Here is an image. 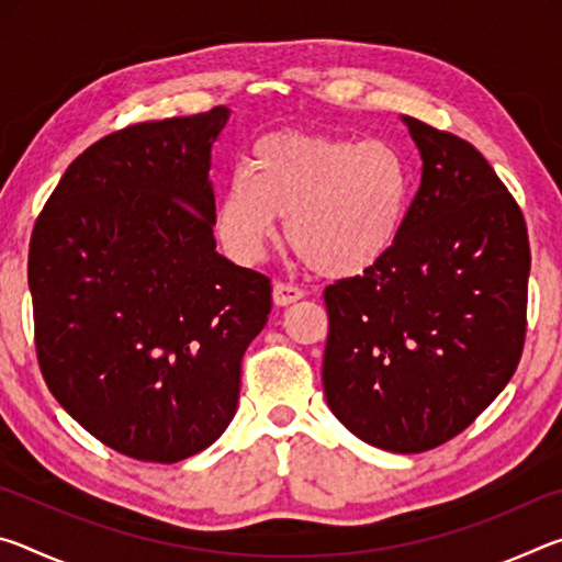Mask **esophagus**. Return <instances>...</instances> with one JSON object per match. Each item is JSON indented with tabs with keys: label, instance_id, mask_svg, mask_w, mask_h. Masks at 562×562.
<instances>
[{
	"label": "esophagus",
	"instance_id": "obj_1",
	"mask_svg": "<svg viewBox=\"0 0 562 562\" xmlns=\"http://www.w3.org/2000/svg\"><path fill=\"white\" fill-rule=\"evenodd\" d=\"M302 297H304V292L300 288H294V284H284V282L272 284V302L278 304V307H288V304L297 302Z\"/></svg>",
	"mask_w": 562,
	"mask_h": 562
}]
</instances>
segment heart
Here are the masks:
<instances>
[{
  "instance_id": "obj_1",
  "label": "heart",
  "mask_w": 562,
  "mask_h": 562,
  "mask_svg": "<svg viewBox=\"0 0 562 562\" xmlns=\"http://www.w3.org/2000/svg\"><path fill=\"white\" fill-rule=\"evenodd\" d=\"M412 170L394 144L270 133L217 195L213 231L235 262L265 258L284 215L294 252L325 278H357L394 250Z\"/></svg>"
}]
</instances>
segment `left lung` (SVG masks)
<instances>
[{
    "label": "left lung",
    "mask_w": 562,
    "mask_h": 562,
    "mask_svg": "<svg viewBox=\"0 0 562 562\" xmlns=\"http://www.w3.org/2000/svg\"><path fill=\"white\" fill-rule=\"evenodd\" d=\"M422 186L394 250L325 290V396L376 449L422 453L453 439L516 372L530 247L518 203L479 150L402 116Z\"/></svg>",
    "instance_id": "left-lung-1"
}]
</instances>
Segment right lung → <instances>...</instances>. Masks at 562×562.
Returning <instances> with one entry per match:
<instances>
[{
	"mask_svg": "<svg viewBox=\"0 0 562 562\" xmlns=\"http://www.w3.org/2000/svg\"><path fill=\"white\" fill-rule=\"evenodd\" d=\"M231 109L148 121L74 160L30 243L36 357L113 451L176 463L233 422L270 280L215 250L213 144Z\"/></svg>",
	"mask_w": 562,
	"mask_h": 562,
	"instance_id": "obj_1",
	"label": "right lung"
}]
</instances>
